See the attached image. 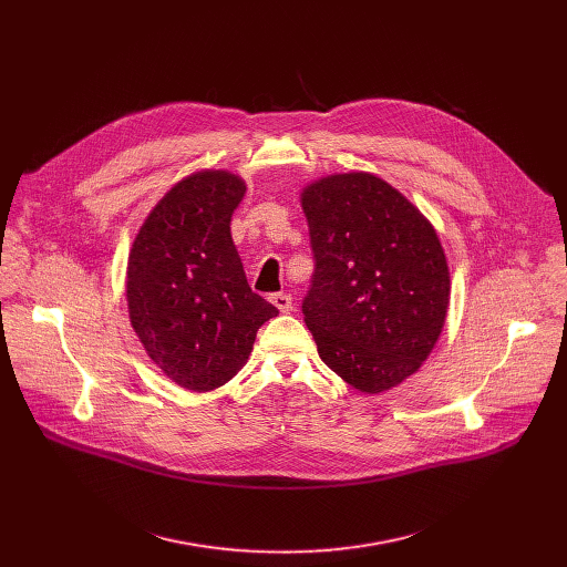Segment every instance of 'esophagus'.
<instances>
[{"label":"esophagus","instance_id":"34e87169","mask_svg":"<svg viewBox=\"0 0 567 567\" xmlns=\"http://www.w3.org/2000/svg\"><path fill=\"white\" fill-rule=\"evenodd\" d=\"M271 302H274L282 313H289V311H291V296H289V293H271Z\"/></svg>","mask_w":567,"mask_h":567}]
</instances>
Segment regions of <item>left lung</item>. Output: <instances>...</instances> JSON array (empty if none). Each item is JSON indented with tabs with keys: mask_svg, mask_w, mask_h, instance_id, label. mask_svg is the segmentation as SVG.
Wrapping results in <instances>:
<instances>
[{
	"mask_svg": "<svg viewBox=\"0 0 567 567\" xmlns=\"http://www.w3.org/2000/svg\"><path fill=\"white\" fill-rule=\"evenodd\" d=\"M313 276L302 300L326 361L377 394L420 370L449 309V267L431 221L383 179L332 175L302 190Z\"/></svg>",
	"mask_w": 567,
	"mask_h": 567,
	"instance_id": "8db88e82",
	"label": "left lung"
}]
</instances>
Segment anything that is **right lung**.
<instances>
[{"instance_id":"add662e5","label":"right lung","mask_w":567,"mask_h":567,"mask_svg":"<svg viewBox=\"0 0 567 567\" xmlns=\"http://www.w3.org/2000/svg\"><path fill=\"white\" fill-rule=\"evenodd\" d=\"M247 186L224 171L186 177L141 226L127 262V307L150 359L193 392L247 363L278 309L251 291L230 237Z\"/></svg>"}]
</instances>
